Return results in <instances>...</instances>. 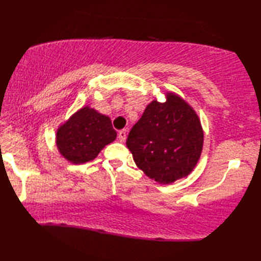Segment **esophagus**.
Segmentation results:
<instances>
[{"mask_svg":"<svg viewBox=\"0 0 261 261\" xmlns=\"http://www.w3.org/2000/svg\"><path fill=\"white\" fill-rule=\"evenodd\" d=\"M126 136H127V132H126L125 129L119 130V133H118V139H119V141H120V142H125Z\"/></svg>","mask_w":261,"mask_h":261,"instance_id":"esophagus-1","label":"esophagus"}]
</instances>
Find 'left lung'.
<instances>
[{
  "label": "left lung",
  "mask_w": 261,
  "mask_h": 261,
  "mask_svg": "<svg viewBox=\"0 0 261 261\" xmlns=\"http://www.w3.org/2000/svg\"><path fill=\"white\" fill-rule=\"evenodd\" d=\"M197 114L184 99L168 94L150 103L126 141L136 165L150 179L168 185L194 170L203 148Z\"/></svg>",
  "instance_id": "8db88e82"
}]
</instances>
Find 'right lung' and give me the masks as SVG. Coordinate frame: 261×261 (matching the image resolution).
<instances>
[{
	"label": "right lung",
	"mask_w": 261,
	"mask_h": 261,
	"mask_svg": "<svg viewBox=\"0 0 261 261\" xmlns=\"http://www.w3.org/2000/svg\"><path fill=\"white\" fill-rule=\"evenodd\" d=\"M116 138L110 118L86 107L59 127L56 143L59 152L67 161L82 164L93 161Z\"/></svg>",
	"instance_id": "1"
}]
</instances>
